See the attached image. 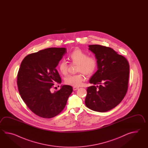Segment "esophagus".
I'll return each instance as SVG.
<instances>
[{
  "mask_svg": "<svg viewBox=\"0 0 148 148\" xmlns=\"http://www.w3.org/2000/svg\"><path fill=\"white\" fill-rule=\"evenodd\" d=\"M79 89V87H73V90H78Z\"/></svg>",
  "mask_w": 148,
  "mask_h": 148,
  "instance_id": "34e87169",
  "label": "esophagus"
}]
</instances>
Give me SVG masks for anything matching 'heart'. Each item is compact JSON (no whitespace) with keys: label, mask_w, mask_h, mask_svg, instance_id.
I'll use <instances>...</instances> for the list:
<instances>
[{"label":"heart","mask_w":148,"mask_h":148,"mask_svg":"<svg viewBox=\"0 0 148 148\" xmlns=\"http://www.w3.org/2000/svg\"><path fill=\"white\" fill-rule=\"evenodd\" d=\"M69 59L73 63L77 64L76 71L78 74L69 75L65 78L67 85L78 87L85 80L83 73L90 75L94 73L97 68V60L94 57L88 56V54L79 49H76L69 55ZM60 73L66 75L68 72V64L64 60H61L58 65Z\"/></svg>","instance_id":"1"}]
</instances>
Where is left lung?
<instances>
[{
  "mask_svg": "<svg viewBox=\"0 0 148 148\" xmlns=\"http://www.w3.org/2000/svg\"><path fill=\"white\" fill-rule=\"evenodd\" d=\"M89 47L97 60L98 70L89 80L94 85L87 89L85 104L91 110L105 112L116 107L125 96L129 62L110 47L101 45H90Z\"/></svg>",
  "mask_w": 148,
  "mask_h": 148,
  "instance_id": "1",
  "label": "left lung"
}]
</instances>
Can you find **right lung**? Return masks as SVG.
Wrapping results in <instances>:
<instances>
[{
	"label": "right lung",
	"instance_id": "1",
	"mask_svg": "<svg viewBox=\"0 0 148 148\" xmlns=\"http://www.w3.org/2000/svg\"><path fill=\"white\" fill-rule=\"evenodd\" d=\"M66 53L64 47L48 48L28 54L21 63L17 80L19 94L29 110L38 116L50 119L58 115L73 92L69 85L51 91L55 83L61 82L56 67Z\"/></svg>",
	"mask_w": 148,
	"mask_h": 148
}]
</instances>
